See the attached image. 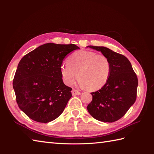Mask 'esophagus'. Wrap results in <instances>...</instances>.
<instances>
[{
	"instance_id": "34e87169",
	"label": "esophagus",
	"mask_w": 154,
	"mask_h": 154,
	"mask_svg": "<svg viewBox=\"0 0 154 154\" xmlns=\"http://www.w3.org/2000/svg\"><path fill=\"white\" fill-rule=\"evenodd\" d=\"M72 94L73 96H77V95H80L81 94V92H80L79 91H76V90H72Z\"/></svg>"
}]
</instances>
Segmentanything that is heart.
<instances>
[{"label": "heart", "instance_id": "obj_1", "mask_svg": "<svg viewBox=\"0 0 154 154\" xmlns=\"http://www.w3.org/2000/svg\"><path fill=\"white\" fill-rule=\"evenodd\" d=\"M111 71L110 60L103 54L89 51L74 53L63 63L60 72L65 84L72 85L79 79L87 89L95 91L104 87L108 82Z\"/></svg>", "mask_w": 154, "mask_h": 154}]
</instances>
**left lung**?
Here are the masks:
<instances>
[{"label":"left lung","mask_w":154,"mask_h":154,"mask_svg":"<svg viewBox=\"0 0 154 154\" xmlns=\"http://www.w3.org/2000/svg\"><path fill=\"white\" fill-rule=\"evenodd\" d=\"M109 58L110 77L106 85L92 92V100L87 110L94 119L102 122H116L127 113L135 103L138 80L131 63L125 56L103 46L88 45Z\"/></svg>","instance_id":"8db88e82"}]
</instances>
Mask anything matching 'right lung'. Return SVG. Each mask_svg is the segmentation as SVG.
Listing matches in <instances>:
<instances>
[{
	"mask_svg": "<svg viewBox=\"0 0 154 154\" xmlns=\"http://www.w3.org/2000/svg\"><path fill=\"white\" fill-rule=\"evenodd\" d=\"M79 49L74 44L48 43L20 60L13 87L18 106L29 118L46 123L63 112L72 88L63 83L60 67L66 56Z\"/></svg>",
	"mask_w": 154,
	"mask_h": 154,
	"instance_id": "obj_1",
	"label": "right lung"
}]
</instances>
